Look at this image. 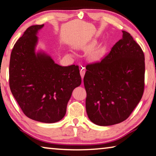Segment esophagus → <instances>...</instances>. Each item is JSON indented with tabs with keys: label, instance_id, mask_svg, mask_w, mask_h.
<instances>
[{
	"label": "esophagus",
	"instance_id": "34e87169",
	"mask_svg": "<svg viewBox=\"0 0 156 156\" xmlns=\"http://www.w3.org/2000/svg\"><path fill=\"white\" fill-rule=\"evenodd\" d=\"M80 73L81 78H84V76H85V69H83V68H82V69H81L80 71Z\"/></svg>",
	"mask_w": 156,
	"mask_h": 156
}]
</instances>
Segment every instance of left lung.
I'll use <instances>...</instances> for the list:
<instances>
[{"label":"left lung","instance_id":"left-lung-1","mask_svg":"<svg viewBox=\"0 0 156 156\" xmlns=\"http://www.w3.org/2000/svg\"><path fill=\"white\" fill-rule=\"evenodd\" d=\"M122 32L102 61L87 66L83 78L87 115L99 126L126 120L144 93V54L130 34Z\"/></svg>","mask_w":156,"mask_h":156}]
</instances>
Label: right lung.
Instances as JSON below:
<instances>
[{"label":"right lung","instance_id":"1","mask_svg":"<svg viewBox=\"0 0 156 156\" xmlns=\"http://www.w3.org/2000/svg\"><path fill=\"white\" fill-rule=\"evenodd\" d=\"M44 25L28 27L15 44L9 66L10 90L24 114L43 123L63 118L72 92L81 84L78 66H61L42 50L36 51Z\"/></svg>","mask_w":156,"mask_h":156}]
</instances>
